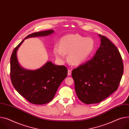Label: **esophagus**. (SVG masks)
I'll return each instance as SVG.
<instances>
[{
	"mask_svg": "<svg viewBox=\"0 0 129 129\" xmlns=\"http://www.w3.org/2000/svg\"><path fill=\"white\" fill-rule=\"evenodd\" d=\"M71 75V71L70 70V69H68V75L70 76Z\"/></svg>",
	"mask_w": 129,
	"mask_h": 129,
	"instance_id": "1",
	"label": "esophagus"
}]
</instances>
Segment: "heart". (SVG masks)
<instances>
[{
	"label": "heart",
	"mask_w": 129,
	"mask_h": 129,
	"mask_svg": "<svg viewBox=\"0 0 129 129\" xmlns=\"http://www.w3.org/2000/svg\"><path fill=\"white\" fill-rule=\"evenodd\" d=\"M94 48L93 40L90 37L78 34H70L63 36L60 45L56 44L53 52L56 58L60 61L65 60L68 54V60L72 66H78L85 62L91 55Z\"/></svg>",
	"instance_id": "heart-1"
}]
</instances>
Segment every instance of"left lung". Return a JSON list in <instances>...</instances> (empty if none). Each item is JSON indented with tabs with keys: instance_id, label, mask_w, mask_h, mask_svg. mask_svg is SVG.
Masks as SVG:
<instances>
[{
	"instance_id": "obj_1",
	"label": "left lung",
	"mask_w": 129,
	"mask_h": 129,
	"mask_svg": "<svg viewBox=\"0 0 129 129\" xmlns=\"http://www.w3.org/2000/svg\"><path fill=\"white\" fill-rule=\"evenodd\" d=\"M98 36L100 46L93 58L72 72L77 96L87 104L100 102L116 91L123 73L116 46L106 37Z\"/></svg>"
}]
</instances>
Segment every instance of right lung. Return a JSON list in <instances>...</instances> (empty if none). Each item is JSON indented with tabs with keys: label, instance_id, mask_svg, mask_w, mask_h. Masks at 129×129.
Returning a JSON list of instances; mask_svg holds the SVG:
<instances>
[{
	"label": "right lung",
	"instance_id": "1",
	"mask_svg": "<svg viewBox=\"0 0 129 129\" xmlns=\"http://www.w3.org/2000/svg\"><path fill=\"white\" fill-rule=\"evenodd\" d=\"M54 30L37 32L27 36L14 49L10 59V76L16 90L33 104L42 105L52 101L58 87L68 75L64 66H57L51 61L36 70L23 68L18 62L17 52L26 39L49 36Z\"/></svg>",
	"mask_w": 129,
	"mask_h": 129
}]
</instances>
